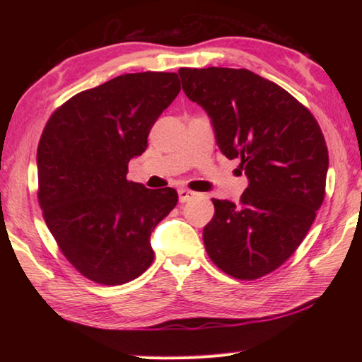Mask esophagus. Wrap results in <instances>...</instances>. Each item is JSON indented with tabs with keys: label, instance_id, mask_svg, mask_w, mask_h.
<instances>
[{
	"label": "esophagus",
	"instance_id": "esophagus-1",
	"mask_svg": "<svg viewBox=\"0 0 362 362\" xmlns=\"http://www.w3.org/2000/svg\"><path fill=\"white\" fill-rule=\"evenodd\" d=\"M177 193H179V201L180 202H188L196 196L194 191H189V189H185V188H180L179 191H177Z\"/></svg>",
	"mask_w": 362,
	"mask_h": 362
}]
</instances>
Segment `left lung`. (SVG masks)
<instances>
[{"mask_svg":"<svg viewBox=\"0 0 362 362\" xmlns=\"http://www.w3.org/2000/svg\"><path fill=\"white\" fill-rule=\"evenodd\" d=\"M182 88L209 113L221 152L249 179L240 202L211 199L204 244L222 272L255 280L302 244L325 197L328 149L313 113L249 70L180 68Z\"/></svg>","mask_w":362,"mask_h":362,"instance_id":"8db88e82","label":"left lung"}]
</instances>
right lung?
Instances as JSON below:
<instances>
[{
    "label": "right lung",
    "instance_id": "1",
    "mask_svg": "<svg viewBox=\"0 0 362 362\" xmlns=\"http://www.w3.org/2000/svg\"><path fill=\"white\" fill-rule=\"evenodd\" d=\"M179 91L177 73L118 76L74 95L46 122L38 204L60 252L91 281L124 284L152 264L151 233L179 197L127 180V165Z\"/></svg>",
    "mask_w": 362,
    "mask_h": 362
}]
</instances>
